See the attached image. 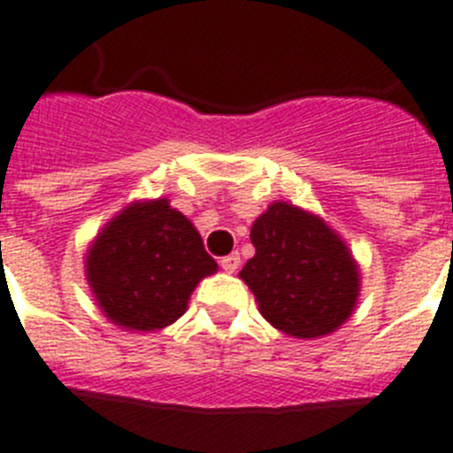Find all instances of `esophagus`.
<instances>
[{"mask_svg":"<svg viewBox=\"0 0 453 453\" xmlns=\"http://www.w3.org/2000/svg\"><path fill=\"white\" fill-rule=\"evenodd\" d=\"M239 262H242L239 253H230L221 259V269L227 271V273H234L239 269Z\"/></svg>","mask_w":453,"mask_h":453,"instance_id":"1","label":"esophagus"}]
</instances>
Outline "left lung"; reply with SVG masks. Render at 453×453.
<instances>
[{
    "label": "left lung",
    "instance_id": "left-lung-1",
    "mask_svg": "<svg viewBox=\"0 0 453 453\" xmlns=\"http://www.w3.org/2000/svg\"><path fill=\"white\" fill-rule=\"evenodd\" d=\"M250 242L255 255L239 278L273 328L312 340L335 333L351 317L360 271L324 219L296 204L273 203L250 227Z\"/></svg>",
    "mask_w": 453,
    "mask_h": 453
}]
</instances>
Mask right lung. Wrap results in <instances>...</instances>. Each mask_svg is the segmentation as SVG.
I'll list each match as a JSON object with an SVG mask.
<instances>
[{"label": "right lung", "instance_id": "right-lung-1", "mask_svg": "<svg viewBox=\"0 0 453 453\" xmlns=\"http://www.w3.org/2000/svg\"><path fill=\"white\" fill-rule=\"evenodd\" d=\"M216 269L194 223L166 198L127 204L86 253V280L104 317L143 333L178 321L196 285Z\"/></svg>", "mask_w": 453, "mask_h": 453}]
</instances>
